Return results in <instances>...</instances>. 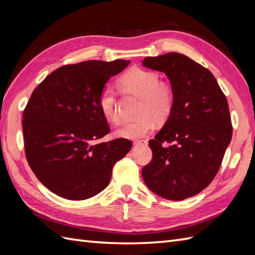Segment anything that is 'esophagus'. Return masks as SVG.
Returning <instances> with one entry per match:
<instances>
[{"instance_id": "1", "label": "esophagus", "mask_w": 255, "mask_h": 255, "mask_svg": "<svg viewBox=\"0 0 255 255\" xmlns=\"http://www.w3.org/2000/svg\"><path fill=\"white\" fill-rule=\"evenodd\" d=\"M133 144L139 145V144H147V140H136Z\"/></svg>"}]
</instances>
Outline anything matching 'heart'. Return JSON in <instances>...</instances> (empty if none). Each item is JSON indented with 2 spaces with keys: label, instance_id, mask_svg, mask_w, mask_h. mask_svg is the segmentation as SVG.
Masks as SVG:
<instances>
[{
  "label": "heart",
  "instance_id": "obj_1",
  "mask_svg": "<svg viewBox=\"0 0 255 255\" xmlns=\"http://www.w3.org/2000/svg\"><path fill=\"white\" fill-rule=\"evenodd\" d=\"M121 88L139 96L136 121L125 123L117 129L116 136L126 139H139L153 130L154 122L163 123L172 114L174 107V92L166 83L160 82L159 74L141 68H132L119 80ZM99 108L107 122L117 124L119 115L116 107L115 92L110 86L102 90L99 97Z\"/></svg>",
  "mask_w": 255,
  "mask_h": 255
}]
</instances>
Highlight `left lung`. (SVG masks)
I'll return each mask as SVG.
<instances>
[{
  "label": "left lung",
  "mask_w": 255,
  "mask_h": 255,
  "mask_svg": "<svg viewBox=\"0 0 255 255\" xmlns=\"http://www.w3.org/2000/svg\"><path fill=\"white\" fill-rule=\"evenodd\" d=\"M142 66L164 72L174 92L172 114L149 141L152 159L143 181L166 199L195 196L214 180L231 141L226 95L208 69L181 53L147 57Z\"/></svg>",
  "instance_id": "obj_1"
}]
</instances>
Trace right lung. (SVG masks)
I'll list each match as a JSON object with an SVG mask.
<instances>
[{
	"mask_svg": "<svg viewBox=\"0 0 255 255\" xmlns=\"http://www.w3.org/2000/svg\"><path fill=\"white\" fill-rule=\"evenodd\" d=\"M129 62L67 64L32 92L23 113L25 155L38 180L58 196L82 200L101 193L114 165L131 149L124 138L95 143L111 130L99 108L101 92Z\"/></svg>",
	"mask_w": 255,
	"mask_h": 255,
	"instance_id": "right-lung-1",
	"label": "right lung"
}]
</instances>
